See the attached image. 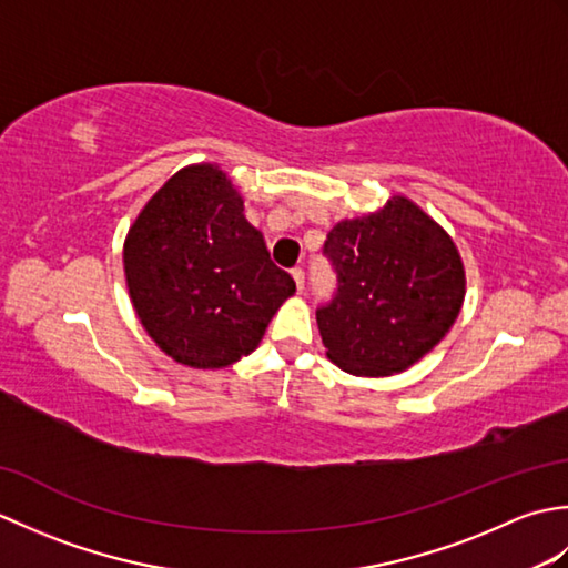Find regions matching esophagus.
<instances>
[{
  "label": "esophagus",
  "mask_w": 568,
  "mask_h": 568,
  "mask_svg": "<svg viewBox=\"0 0 568 568\" xmlns=\"http://www.w3.org/2000/svg\"><path fill=\"white\" fill-rule=\"evenodd\" d=\"M293 281L297 285V293L305 291V271L303 268H293Z\"/></svg>",
  "instance_id": "1"
}]
</instances>
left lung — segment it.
<instances>
[{"label": "left lung", "mask_w": 568, "mask_h": 568, "mask_svg": "<svg viewBox=\"0 0 568 568\" xmlns=\"http://www.w3.org/2000/svg\"><path fill=\"white\" fill-rule=\"evenodd\" d=\"M336 293L317 310L327 356L352 376L409 368L452 329L466 295L452 236L415 202L336 224L324 241Z\"/></svg>", "instance_id": "1"}]
</instances>
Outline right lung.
<instances>
[{
	"label": "right lung",
	"instance_id": "1",
	"mask_svg": "<svg viewBox=\"0 0 568 568\" xmlns=\"http://www.w3.org/2000/svg\"><path fill=\"white\" fill-rule=\"evenodd\" d=\"M124 273L143 329L192 368L248 356L295 293L212 163L183 168L149 200L126 234Z\"/></svg>",
	"mask_w": 568,
	"mask_h": 568
}]
</instances>
